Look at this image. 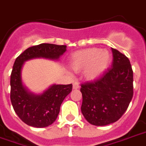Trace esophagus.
<instances>
[{"label":"esophagus","instance_id":"1","mask_svg":"<svg viewBox=\"0 0 146 146\" xmlns=\"http://www.w3.org/2000/svg\"><path fill=\"white\" fill-rule=\"evenodd\" d=\"M73 89H79L80 88V84H79L78 82H74L73 84Z\"/></svg>","mask_w":146,"mask_h":146}]
</instances>
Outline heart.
Listing matches in <instances>:
<instances>
[{
  "instance_id": "b5f03b06",
  "label": "heart",
  "mask_w": 146,
  "mask_h": 146,
  "mask_svg": "<svg viewBox=\"0 0 146 146\" xmlns=\"http://www.w3.org/2000/svg\"><path fill=\"white\" fill-rule=\"evenodd\" d=\"M69 63L73 71H84V76L87 80H95L102 76L109 67L111 55L105 49L86 48L73 52Z\"/></svg>"
}]
</instances>
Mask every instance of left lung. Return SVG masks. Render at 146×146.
<instances>
[{
	"label": "left lung",
	"mask_w": 146,
	"mask_h": 146,
	"mask_svg": "<svg viewBox=\"0 0 146 146\" xmlns=\"http://www.w3.org/2000/svg\"><path fill=\"white\" fill-rule=\"evenodd\" d=\"M111 67L94 82L81 85V111L91 125L104 126L117 121L133 97V71L128 57L111 48Z\"/></svg>",
	"instance_id": "left-lung-1"
}]
</instances>
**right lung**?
I'll use <instances>...</instances> for the list:
<instances>
[{
    "instance_id": "obj_1",
    "label": "right lung",
    "mask_w": 146,
    "mask_h": 146,
    "mask_svg": "<svg viewBox=\"0 0 146 146\" xmlns=\"http://www.w3.org/2000/svg\"><path fill=\"white\" fill-rule=\"evenodd\" d=\"M66 51V46L42 43L29 47L17 57L11 75V101L20 119L29 126L44 128L56 120L65 98L73 85L53 84L41 94L29 91L22 84L21 69L25 62L35 58L56 60Z\"/></svg>"
}]
</instances>
